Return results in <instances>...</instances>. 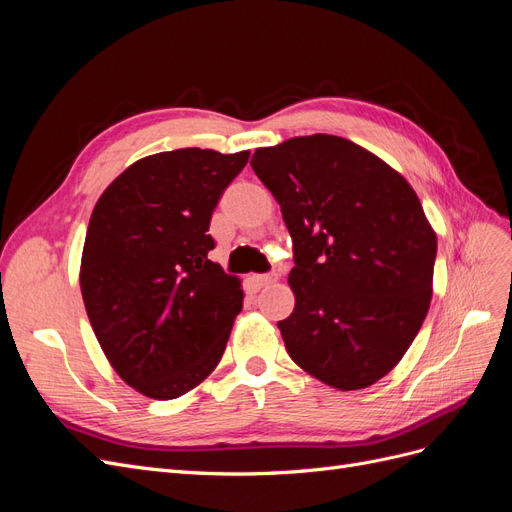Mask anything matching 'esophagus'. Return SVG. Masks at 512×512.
<instances>
[{
    "label": "esophagus",
    "mask_w": 512,
    "mask_h": 512,
    "mask_svg": "<svg viewBox=\"0 0 512 512\" xmlns=\"http://www.w3.org/2000/svg\"><path fill=\"white\" fill-rule=\"evenodd\" d=\"M252 280L256 282V286H269V284L277 282V275H254Z\"/></svg>",
    "instance_id": "34e87169"
}]
</instances>
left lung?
Here are the masks:
<instances>
[{"label": "left lung", "mask_w": 512, "mask_h": 512, "mask_svg": "<svg viewBox=\"0 0 512 512\" xmlns=\"http://www.w3.org/2000/svg\"><path fill=\"white\" fill-rule=\"evenodd\" d=\"M252 168L292 237L294 309L277 322L290 359L339 391L401 361L433 294V232L412 185L348 138L256 149Z\"/></svg>", "instance_id": "obj_1"}]
</instances>
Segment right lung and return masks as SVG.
I'll use <instances>...</instances> for the list:
<instances>
[{
    "label": "right lung",
    "mask_w": 512,
    "mask_h": 512,
    "mask_svg": "<svg viewBox=\"0 0 512 512\" xmlns=\"http://www.w3.org/2000/svg\"><path fill=\"white\" fill-rule=\"evenodd\" d=\"M247 158L198 147L153 153L123 170L91 213L87 316L108 363L145 397H181L222 359L243 290L209 258V224Z\"/></svg>",
    "instance_id": "1"
}]
</instances>
